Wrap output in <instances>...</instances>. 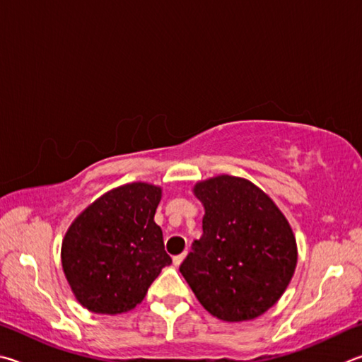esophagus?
<instances>
[{
    "mask_svg": "<svg viewBox=\"0 0 362 362\" xmlns=\"http://www.w3.org/2000/svg\"><path fill=\"white\" fill-rule=\"evenodd\" d=\"M185 257H186V252H181V255H177V256L173 257V264L176 265V267H177V265H181V262L185 261Z\"/></svg>",
    "mask_w": 362,
    "mask_h": 362,
    "instance_id": "obj_1",
    "label": "esophagus"
}]
</instances>
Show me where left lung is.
Returning <instances> with one entry per match:
<instances>
[{"label":"left lung","instance_id":"1","mask_svg":"<svg viewBox=\"0 0 362 362\" xmlns=\"http://www.w3.org/2000/svg\"><path fill=\"white\" fill-rule=\"evenodd\" d=\"M205 208L204 235L180 272L213 316L250 321L286 291L297 264L293 229L262 189L245 177L219 175L194 186Z\"/></svg>","mask_w":362,"mask_h":362}]
</instances>
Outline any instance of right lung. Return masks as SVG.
Masks as SVG:
<instances>
[{"label":"right lung","instance_id":"obj_1","mask_svg":"<svg viewBox=\"0 0 362 362\" xmlns=\"http://www.w3.org/2000/svg\"><path fill=\"white\" fill-rule=\"evenodd\" d=\"M162 189L132 182L101 195L69 226L62 267L73 294L88 312H130L144 299L171 257L154 214Z\"/></svg>","mask_w":362,"mask_h":362}]
</instances>
